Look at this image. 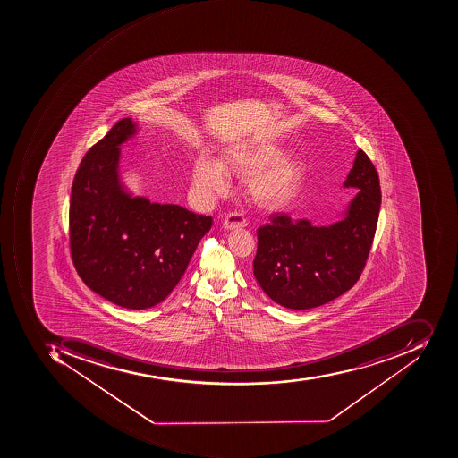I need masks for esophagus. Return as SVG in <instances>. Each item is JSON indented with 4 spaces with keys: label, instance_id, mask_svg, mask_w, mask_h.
Listing matches in <instances>:
<instances>
[{
    "label": "esophagus",
    "instance_id": "1",
    "mask_svg": "<svg viewBox=\"0 0 458 458\" xmlns=\"http://www.w3.org/2000/svg\"><path fill=\"white\" fill-rule=\"evenodd\" d=\"M225 230H235V228H242L246 225V218L242 213L240 212H231L225 216Z\"/></svg>",
    "mask_w": 458,
    "mask_h": 458
}]
</instances>
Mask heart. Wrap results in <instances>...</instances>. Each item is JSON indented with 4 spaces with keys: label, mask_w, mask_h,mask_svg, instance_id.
<instances>
[{
    "label": "heart",
    "mask_w": 458,
    "mask_h": 458,
    "mask_svg": "<svg viewBox=\"0 0 458 458\" xmlns=\"http://www.w3.org/2000/svg\"><path fill=\"white\" fill-rule=\"evenodd\" d=\"M284 152L275 146L240 145L230 148L223 163L200 155L193 165V186L203 198H212L228 190V173L250 175V195L263 206H280L300 190L302 165L297 158H283Z\"/></svg>",
    "instance_id": "b5f03b06"
}]
</instances>
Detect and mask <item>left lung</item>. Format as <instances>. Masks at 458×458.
I'll list each match as a JSON object with an SVG mask.
<instances>
[{
	"label": "left lung",
	"mask_w": 458,
	"mask_h": 458,
	"mask_svg": "<svg viewBox=\"0 0 458 458\" xmlns=\"http://www.w3.org/2000/svg\"><path fill=\"white\" fill-rule=\"evenodd\" d=\"M344 186L358 193L335 225L315 227L276 212L270 223L258 228L253 275L278 305L310 310L340 297L360 280L382 202L377 171L362 150Z\"/></svg>",
	"instance_id": "8db88e82"
}]
</instances>
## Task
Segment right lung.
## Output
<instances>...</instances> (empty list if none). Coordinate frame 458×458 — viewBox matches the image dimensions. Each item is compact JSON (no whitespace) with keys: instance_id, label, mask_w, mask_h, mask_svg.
I'll list each match as a JSON object with an SVG mask.
<instances>
[{"instance_id":"right-lung-1","label":"right lung","mask_w":458,"mask_h":458,"mask_svg":"<svg viewBox=\"0 0 458 458\" xmlns=\"http://www.w3.org/2000/svg\"><path fill=\"white\" fill-rule=\"evenodd\" d=\"M135 132L132 120L123 118L81 161L71 190L70 246L90 290L140 310L170 295L213 218L123 190L120 145Z\"/></svg>"}]
</instances>
